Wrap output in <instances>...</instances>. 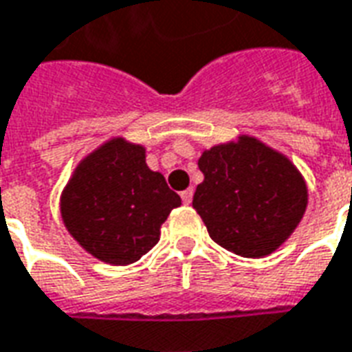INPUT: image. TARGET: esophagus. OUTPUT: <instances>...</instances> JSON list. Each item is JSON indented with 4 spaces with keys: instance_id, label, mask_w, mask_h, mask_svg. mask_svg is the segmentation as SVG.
I'll return each mask as SVG.
<instances>
[{
    "instance_id": "1",
    "label": "esophagus",
    "mask_w": 352,
    "mask_h": 352,
    "mask_svg": "<svg viewBox=\"0 0 352 352\" xmlns=\"http://www.w3.org/2000/svg\"><path fill=\"white\" fill-rule=\"evenodd\" d=\"M192 194H194L192 188H186V190H183V192H181V198H183V204H186V206H188V204L192 201Z\"/></svg>"
}]
</instances>
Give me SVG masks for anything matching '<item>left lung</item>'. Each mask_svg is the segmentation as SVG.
Listing matches in <instances>:
<instances>
[{"label": "left lung", "instance_id": "8db88e82", "mask_svg": "<svg viewBox=\"0 0 352 352\" xmlns=\"http://www.w3.org/2000/svg\"><path fill=\"white\" fill-rule=\"evenodd\" d=\"M192 208L211 240L240 257L261 259L294 234L309 204L296 164L252 135L201 152Z\"/></svg>", "mask_w": 352, "mask_h": 352}]
</instances>
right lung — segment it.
Here are the masks:
<instances>
[{"label": "right lung", "mask_w": 352, "mask_h": 352, "mask_svg": "<svg viewBox=\"0 0 352 352\" xmlns=\"http://www.w3.org/2000/svg\"><path fill=\"white\" fill-rule=\"evenodd\" d=\"M181 206L146 148L112 137L78 162L60 192V217L83 250L108 265H131L158 244L160 228Z\"/></svg>", "instance_id": "1"}]
</instances>
